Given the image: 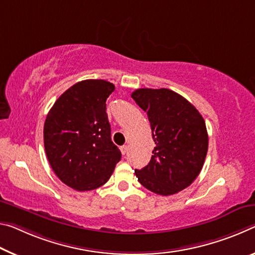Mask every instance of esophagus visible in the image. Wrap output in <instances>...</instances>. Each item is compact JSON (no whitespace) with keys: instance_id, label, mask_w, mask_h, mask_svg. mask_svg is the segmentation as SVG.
Instances as JSON below:
<instances>
[{"instance_id":"esophagus-1","label":"esophagus","mask_w":255,"mask_h":255,"mask_svg":"<svg viewBox=\"0 0 255 255\" xmlns=\"http://www.w3.org/2000/svg\"><path fill=\"white\" fill-rule=\"evenodd\" d=\"M120 149H121V153H123V154L125 155V154H127V153H128L129 146H128V145H123V146L120 147Z\"/></svg>"}]
</instances>
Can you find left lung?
<instances>
[{
    "mask_svg": "<svg viewBox=\"0 0 255 255\" xmlns=\"http://www.w3.org/2000/svg\"><path fill=\"white\" fill-rule=\"evenodd\" d=\"M131 98L147 113L155 147L148 164L135 170L145 188L168 196L188 187L208 152L205 121L192 103L168 88H139Z\"/></svg>",
    "mask_w": 255,
    "mask_h": 255,
    "instance_id": "obj_1",
    "label": "left lung"
}]
</instances>
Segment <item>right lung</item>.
<instances>
[{"instance_id":"obj_1","label":"right lung","mask_w":255,"mask_h":255,"mask_svg":"<svg viewBox=\"0 0 255 255\" xmlns=\"http://www.w3.org/2000/svg\"><path fill=\"white\" fill-rule=\"evenodd\" d=\"M113 91L115 85L107 80H83L68 88L47 113V160L59 179L76 191L106 184L121 159L107 113V99Z\"/></svg>"}]
</instances>
